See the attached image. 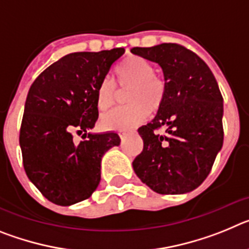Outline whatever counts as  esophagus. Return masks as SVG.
I'll return each instance as SVG.
<instances>
[{"label": "esophagus", "mask_w": 249, "mask_h": 249, "mask_svg": "<svg viewBox=\"0 0 249 249\" xmlns=\"http://www.w3.org/2000/svg\"><path fill=\"white\" fill-rule=\"evenodd\" d=\"M118 135H120L121 140H124V138L127 137V135H128V133H127V132H120V133H118Z\"/></svg>", "instance_id": "esophagus-1"}]
</instances>
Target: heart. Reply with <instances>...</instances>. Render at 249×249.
Instances as JSON below:
<instances>
[{
    "instance_id": "heart-1",
    "label": "heart",
    "mask_w": 249,
    "mask_h": 249,
    "mask_svg": "<svg viewBox=\"0 0 249 249\" xmlns=\"http://www.w3.org/2000/svg\"><path fill=\"white\" fill-rule=\"evenodd\" d=\"M114 83L120 89H127L126 107H118L103 114L101 124L112 131H128L148 117L149 111L157 112L163 106L167 96V83L156 74L155 66L140 56H129L121 61L113 70ZM116 86L106 78L97 89V107L101 111L111 108L116 101Z\"/></svg>"
}]
</instances>
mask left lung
<instances>
[{"label": "left lung", "mask_w": 249, "mask_h": 249, "mask_svg": "<svg viewBox=\"0 0 249 249\" xmlns=\"http://www.w3.org/2000/svg\"><path fill=\"white\" fill-rule=\"evenodd\" d=\"M132 53L162 67L167 96L152 122L138 128L143 149L133 169L160 195L196 190L210 175L223 144V98L203 59L177 43L135 47ZM164 126L166 133L158 135Z\"/></svg>", "instance_id": "left-lung-1"}]
</instances>
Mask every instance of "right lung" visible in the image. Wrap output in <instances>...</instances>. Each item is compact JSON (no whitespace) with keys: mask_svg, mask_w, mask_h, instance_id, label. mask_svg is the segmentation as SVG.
<instances>
[{"mask_svg":"<svg viewBox=\"0 0 249 249\" xmlns=\"http://www.w3.org/2000/svg\"><path fill=\"white\" fill-rule=\"evenodd\" d=\"M124 48L73 52L52 63L28 91L19 129L26 175L48 201L71 206L89 198L101 160L121 143L114 132L86 135L98 118L97 89ZM87 137L80 144L74 133Z\"/></svg>","mask_w":249,"mask_h":249,"instance_id":"1","label":"right lung"}]
</instances>
